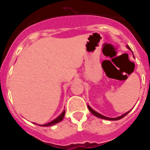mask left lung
<instances>
[{
  "mask_svg": "<svg viewBox=\"0 0 150 150\" xmlns=\"http://www.w3.org/2000/svg\"><path fill=\"white\" fill-rule=\"evenodd\" d=\"M127 48H128V50H131V48H130V47L128 46H127ZM88 110H90V112H91V113H92V114L94 115V116H96V117L100 118V119H103V120H111V121H116V120H121V119H122L123 117H125V116H126V115L128 114V112H130V111H128V112H125V113H124V114L122 115V116H118V117H116V118H109V117H107V116H103V115L100 114L99 112H96V111H95V110H94L93 109H91V107H90L89 105H88Z\"/></svg>",
  "mask_w": 150,
  "mask_h": 150,
  "instance_id": "left-lung-1",
  "label": "left lung"
}]
</instances>
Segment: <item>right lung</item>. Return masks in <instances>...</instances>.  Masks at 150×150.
I'll list each match as a JSON object with an SVG mask.
<instances>
[{"label": "right lung", "instance_id": "1", "mask_svg": "<svg viewBox=\"0 0 150 150\" xmlns=\"http://www.w3.org/2000/svg\"><path fill=\"white\" fill-rule=\"evenodd\" d=\"M64 114H65V110H64L63 112H62V114L60 115V116H59L58 117L56 118V119H55L54 120H52V122H50L49 123H46V124H44V125H40V126H44V127H46V126H52V125H54L57 124V123L60 122L61 121H62L64 119Z\"/></svg>", "mask_w": 150, "mask_h": 150}]
</instances>
